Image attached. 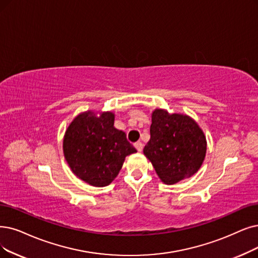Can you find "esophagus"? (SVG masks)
Instances as JSON below:
<instances>
[{"label":"esophagus","mask_w":258,"mask_h":258,"mask_svg":"<svg viewBox=\"0 0 258 258\" xmlns=\"http://www.w3.org/2000/svg\"><path fill=\"white\" fill-rule=\"evenodd\" d=\"M135 147L137 148L138 151H142V150H143V143H142L141 141L135 143Z\"/></svg>","instance_id":"obj_1"}]
</instances>
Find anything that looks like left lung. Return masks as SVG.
Masks as SVG:
<instances>
[{
    "instance_id": "1",
    "label": "left lung",
    "mask_w": 258,
    "mask_h": 258,
    "mask_svg": "<svg viewBox=\"0 0 258 258\" xmlns=\"http://www.w3.org/2000/svg\"><path fill=\"white\" fill-rule=\"evenodd\" d=\"M207 152V139L187 115L157 109L144 154L165 184H174L198 171Z\"/></svg>"
}]
</instances>
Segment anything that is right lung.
I'll use <instances>...</instances> for the list:
<instances>
[{"label": "right lung", "mask_w": 258, "mask_h": 258, "mask_svg": "<svg viewBox=\"0 0 258 258\" xmlns=\"http://www.w3.org/2000/svg\"><path fill=\"white\" fill-rule=\"evenodd\" d=\"M114 114L93 112L79 114L69 126L63 152L70 167L78 178L93 186H106L117 176L125 158L137 149L126 133L114 126Z\"/></svg>", "instance_id": "1"}]
</instances>
